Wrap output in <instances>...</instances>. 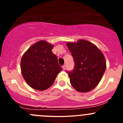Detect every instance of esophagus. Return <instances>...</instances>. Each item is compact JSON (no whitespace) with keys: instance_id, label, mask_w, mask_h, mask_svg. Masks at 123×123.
<instances>
[{"instance_id":"esophagus-1","label":"esophagus","mask_w":123,"mask_h":123,"mask_svg":"<svg viewBox=\"0 0 123 123\" xmlns=\"http://www.w3.org/2000/svg\"><path fill=\"white\" fill-rule=\"evenodd\" d=\"M62 68H63V69H64V70H65V68H66V66H65V65H63V66H62Z\"/></svg>"}]
</instances>
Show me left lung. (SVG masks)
<instances>
[{"mask_svg":"<svg viewBox=\"0 0 123 123\" xmlns=\"http://www.w3.org/2000/svg\"><path fill=\"white\" fill-rule=\"evenodd\" d=\"M67 46L73 57L74 69L68 71L72 86L79 92H87L95 89L106 69L104 54L92 43L80 39L67 42Z\"/></svg>","mask_w":123,"mask_h":123,"instance_id":"left-lung-1","label":"left lung"}]
</instances>
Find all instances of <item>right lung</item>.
<instances>
[{
    "mask_svg": "<svg viewBox=\"0 0 123 123\" xmlns=\"http://www.w3.org/2000/svg\"><path fill=\"white\" fill-rule=\"evenodd\" d=\"M53 48L50 43L40 40L31 46L22 57V75L27 83L36 90L48 89L62 70L58 58L52 52Z\"/></svg>",
    "mask_w": 123,
    "mask_h": 123,
    "instance_id": "add662e5",
    "label": "right lung"
}]
</instances>
